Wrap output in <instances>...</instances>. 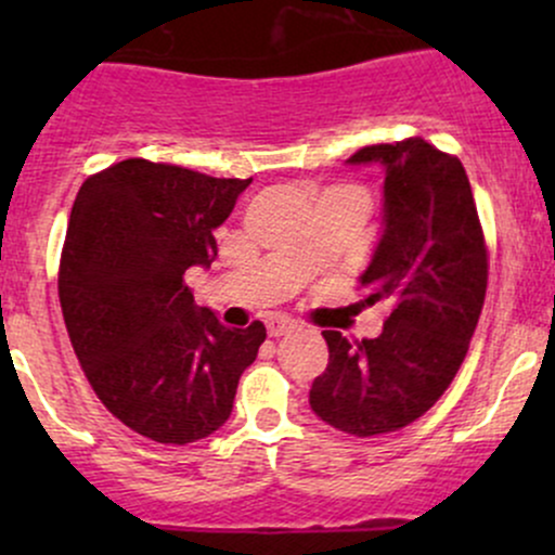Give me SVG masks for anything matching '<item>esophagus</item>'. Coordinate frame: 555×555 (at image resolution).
<instances>
[{
	"mask_svg": "<svg viewBox=\"0 0 555 555\" xmlns=\"http://www.w3.org/2000/svg\"><path fill=\"white\" fill-rule=\"evenodd\" d=\"M266 328H269V336L279 339V336H286L292 328H295V321L276 315V318H269V321H266Z\"/></svg>",
	"mask_w": 555,
	"mask_h": 555,
	"instance_id": "1",
	"label": "esophagus"
}]
</instances>
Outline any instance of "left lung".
I'll return each instance as SVG.
<instances>
[{
  "label": "left lung",
  "instance_id": "8db88e82",
  "mask_svg": "<svg viewBox=\"0 0 555 555\" xmlns=\"http://www.w3.org/2000/svg\"><path fill=\"white\" fill-rule=\"evenodd\" d=\"M347 164L384 167V232L360 284L367 305L391 313L375 339L323 331L328 365L310 406L331 428L371 438L415 423L454 380L486 302L488 250L456 156L406 138Z\"/></svg>",
  "mask_w": 555,
  "mask_h": 555
}]
</instances>
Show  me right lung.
I'll use <instances>...</instances> for the list:
<instances>
[{
  "label": "right lung",
  "instance_id": "obj_1",
  "mask_svg": "<svg viewBox=\"0 0 555 555\" xmlns=\"http://www.w3.org/2000/svg\"><path fill=\"white\" fill-rule=\"evenodd\" d=\"M250 182L127 158L73 203L60 263L69 341L101 404L156 443L219 430L266 339L260 321L227 328L184 284L214 263V229Z\"/></svg>",
  "mask_w": 555,
  "mask_h": 555
}]
</instances>
